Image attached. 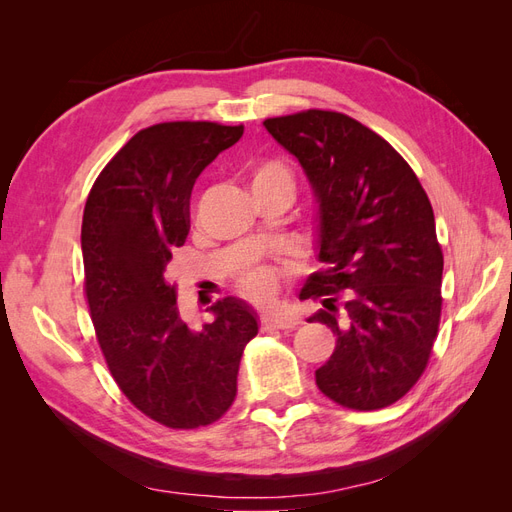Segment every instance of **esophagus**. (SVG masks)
<instances>
[{
  "label": "esophagus",
  "instance_id": "1",
  "mask_svg": "<svg viewBox=\"0 0 512 512\" xmlns=\"http://www.w3.org/2000/svg\"><path fill=\"white\" fill-rule=\"evenodd\" d=\"M299 324V318L292 316L288 312H267L260 318V327L262 329H294Z\"/></svg>",
  "mask_w": 512,
  "mask_h": 512
}]
</instances>
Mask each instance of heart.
I'll list each match as a JSON object with an SVG mask.
<instances>
[{
  "instance_id": "obj_1",
  "label": "heart",
  "mask_w": 512,
  "mask_h": 512,
  "mask_svg": "<svg viewBox=\"0 0 512 512\" xmlns=\"http://www.w3.org/2000/svg\"><path fill=\"white\" fill-rule=\"evenodd\" d=\"M273 188L292 196L294 179L282 162H262L252 170V190ZM282 286V271L269 265H256L241 273L239 288L254 301H269Z\"/></svg>"
}]
</instances>
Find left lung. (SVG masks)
I'll use <instances>...</instances> for the list:
<instances>
[{
  "instance_id": "left-lung-1",
  "label": "left lung",
  "mask_w": 512,
  "mask_h": 512,
  "mask_svg": "<svg viewBox=\"0 0 512 512\" xmlns=\"http://www.w3.org/2000/svg\"><path fill=\"white\" fill-rule=\"evenodd\" d=\"M292 153L318 203V258L301 299H322L309 318L337 344L316 369L318 389L352 410L404 397L427 367L442 312L444 258L429 198L399 153L356 119L303 111L265 119ZM348 289L345 318L331 293Z\"/></svg>"
}]
</instances>
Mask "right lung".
I'll list each match as a JSON object with an SVG mask.
<instances>
[{"label": "right lung", "mask_w": 512, "mask_h": 512, "mask_svg": "<svg viewBox=\"0 0 512 512\" xmlns=\"http://www.w3.org/2000/svg\"><path fill=\"white\" fill-rule=\"evenodd\" d=\"M243 136V126L168 121L136 132L91 188L81 228L85 294L108 369L132 404L170 429L211 425L232 406L254 309L237 297L211 305L192 329L166 282L190 232L198 175Z\"/></svg>", "instance_id": "add662e5"}]
</instances>
